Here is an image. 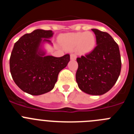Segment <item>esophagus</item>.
I'll return each instance as SVG.
<instances>
[{
    "instance_id": "1",
    "label": "esophagus",
    "mask_w": 134,
    "mask_h": 134,
    "mask_svg": "<svg viewBox=\"0 0 134 134\" xmlns=\"http://www.w3.org/2000/svg\"><path fill=\"white\" fill-rule=\"evenodd\" d=\"M70 58L71 60H76V55L75 54H71Z\"/></svg>"
}]
</instances>
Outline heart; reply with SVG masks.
<instances>
[{
	"mask_svg": "<svg viewBox=\"0 0 134 134\" xmlns=\"http://www.w3.org/2000/svg\"><path fill=\"white\" fill-rule=\"evenodd\" d=\"M62 41L65 46L71 49H79L82 52L88 53L94 49L96 38L93 32H76L64 35Z\"/></svg>",
	"mask_w": 134,
	"mask_h": 134,
	"instance_id": "heart-1",
	"label": "heart"
}]
</instances>
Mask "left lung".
Listing matches in <instances>:
<instances>
[{
    "label": "left lung",
    "instance_id": "obj_1",
    "mask_svg": "<svg viewBox=\"0 0 134 134\" xmlns=\"http://www.w3.org/2000/svg\"><path fill=\"white\" fill-rule=\"evenodd\" d=\"M97 46L91 53L76 58V80L82 91L101 95L111 89L120 74L121 61L119 46L106 32L92 29Z\"/></svg>",
    "mask_w": 134,
    "mask_h": 134
}]
</instances>
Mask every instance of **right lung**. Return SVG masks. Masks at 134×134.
<instances>
[{
	"label": "right lung",
	"instance_id": "add662e5",
	"mask_svg": "<svg viewBox=\"0 0 134 134\" xmlns=\"http://www.w3.org/2000/svg\"><path fill=\"white\" fill-rule=\"evenodd\" d=\"M52 31L36 29L25 34L15 43L10 58V71L14 82L21 90L31 95H40L54 88L60 71L70 61V55L60 58L46 55L43 43Z\"/></svg>",
	"mask_w": 134,
	"mask_h": 134
}]
</instances>
